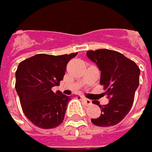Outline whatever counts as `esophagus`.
Listing matches in <instances>:
<instances>
[{
    "instance_id": "1",
    "label": "esophagus",
    "mask_w": 152,
    "mask_h": 152,
    "mask_svg": "<svg viewBox=\"0 0 152 152\" xmlns=\"http://www.w3.org/2000/svg\"><path fill=\"white\" fill-rule=\"evenodd\" d=\"M83 100L87 105H91V104H92V100H91V99H86V98H83Z\"/></svg>"
}]
</instances>
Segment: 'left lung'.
<instances>
[{
  "label": "left lung",
  "instance_id": "obj_1",
  "mask_svg": "<svg viewBox=\"0 0 152 152\" xmlns=\"http://www.w3.org/2000/svg\"><path fill=\"white\" fill-rule=\"evenodd\" d=\"M87 56L101 71L100 85L104 86L109 103L101 106L98 118L91 122L99 127L116 125L127 115L134 103L136 89L140 84V69L134 61L121 53L109 49L88 51Z\"/></svg>",
  "mask_w": 152,
  "mask_h": 152
}]
</instances>
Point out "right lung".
<instances>
[{
  "mask_svg": "<svg viewBox=\"0 0 152 152\" xmlns=\"http://www.w3.org/2000/svg\"><path fill=\"white\" fill-rule=\"evenodd\" d=\"M77 53L64 55L37 54L23 60L15 73V88L25 116L38 128L53 129L64 118L70 97L52 88L58 86L66 65Z\"/></svg>",
  "mask_w": 152,
  "mask_h": 152,
  "instance_id": "right-lung-1",
  "label": "right lung"
}]
</instances>
